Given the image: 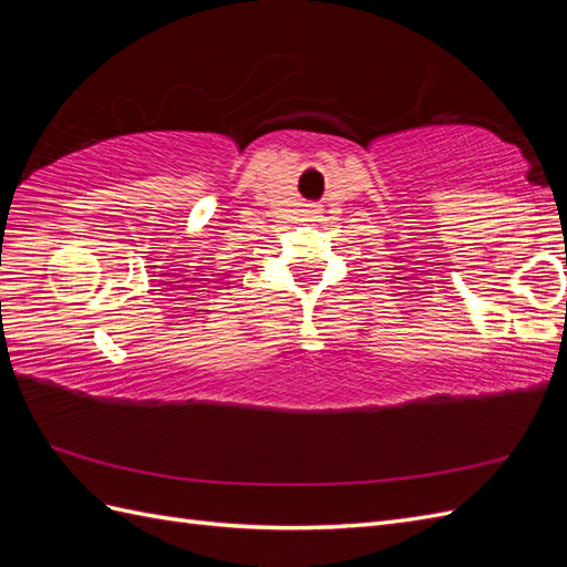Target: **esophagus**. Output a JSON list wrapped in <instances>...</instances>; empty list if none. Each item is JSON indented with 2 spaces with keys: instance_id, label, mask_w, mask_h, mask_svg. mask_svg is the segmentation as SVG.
Instances as JSON below:
<instances>
[{
  "instance_id": "obj_1",
  "label": "esophagus",
  "mask_w": 567,
  "mask_h": 567,
  "mask_svg": "<svg viewBox=\"0 0 567 567\" xmlns=\"http://www.w3.org/2000/svg\"><path fill=\"white\" fill-rule=\"evenodd\" d=\"M312 213H321V210H319V208H312Z\"/></svg>"
}]
</instances>
